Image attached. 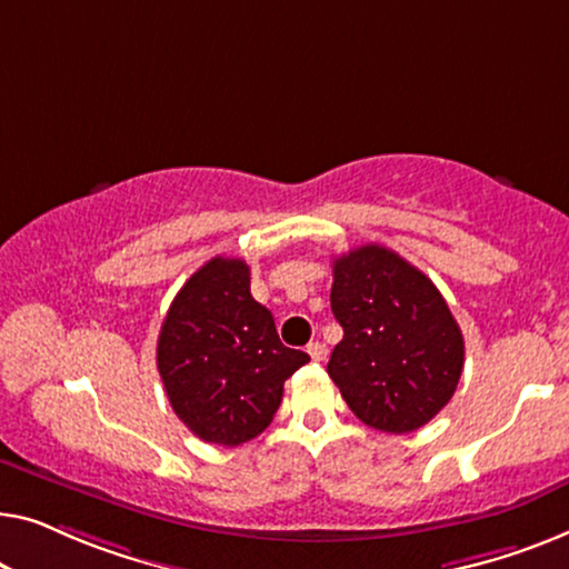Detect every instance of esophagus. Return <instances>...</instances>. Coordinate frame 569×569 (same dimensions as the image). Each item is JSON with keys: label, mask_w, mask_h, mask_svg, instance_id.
<instances>
[{"label": "esophagus", "mask_w": 569, "mask_h": 569, "mask_svg": "<svg viewBox=\"0 0 569 569\" xmlns=\"http://www.w3.org/2000/svg\"><path fill=\"white\" fill-rule=\"evenodd\" d=\"M307 353L311 356V361H325L327 358V348H325V342H309L307 346Z\"/></svg>", "instance_id": "obj_1"}]
</instances>
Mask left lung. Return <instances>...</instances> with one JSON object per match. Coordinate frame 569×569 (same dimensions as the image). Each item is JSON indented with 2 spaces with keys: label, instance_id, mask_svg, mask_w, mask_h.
Segmentation results:
<instances>
[{
  "label": "left lung",
  "instance_id": "obj_1",
  "mask_svg": "<svg viewBox=\"0 0 569 569\" xmlns=\"http://www.w3.org/2000/svg\"><path fill=\"white\" fill-rule=\"evenodd\" d=\"M332 315L342 327L327 373L358 420L412 433L453 397L463 338L441 291L381 244L332 262Z\"/></svg>",
  "mask_w": 569,
  "mask_h": 569
}]
</instances>
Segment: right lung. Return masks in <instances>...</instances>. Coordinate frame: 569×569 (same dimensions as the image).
Instances as JSON below:
<instances>
[{"instance_id": "1", "label": "right lung", "mask_w": 569, "mask_h": 569, "mask_svg": "<svg viewBox=\"0 0 569 569\" xmlns=\"http://www.w3.org/2000/svg\"><path fill=\"white\" fill-rule=\"evenodd\" d=\"M309 361L286 348L252 299L250 268L211 258L188 278L157 340V368L178 418L206 443L239 446L270 426L283 381Z\"/></svg>"}]
</instances>
